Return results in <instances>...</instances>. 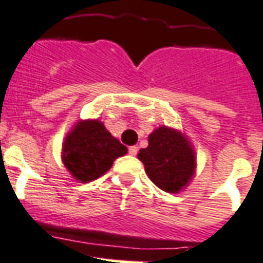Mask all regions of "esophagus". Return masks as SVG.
<instances>
[{
	"label": "esophagus",
	"mask_w": 263,
	"mask_h": 263,
	"mask_svg": "<svg viewBox=\"0 0 263 263\" xmlns=\"http://www.w3.org/2000/svg\"><path fill=\"white\" fill-rule=\"evenodd\" d=\"M137 151H138L137 146H130V148H129V154L132 155V156H134V155H137Z\"/></svg>",
	"instance_id": "obj_1"
}]
</instances>
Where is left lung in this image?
<instances>
[{
	"mask_svg": "<svg viewBox=\"0 0 263 263\" xmlns=\"http://www.w3.org/2000/svg\"><path fill=\"white\" fill-rule=\"evenodd\" d=\"M146 176L164 192L184 191L195 177L196 152L182 132L160 126L148 136V146L138 152Z\"/></svg>",
	"mask_w": 263,
	"mask_h": 263,
	"instance_id": "obj_1",
	"label": "left lung"
}]
</instances>
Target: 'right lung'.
<instances>
[{
	"mask_svg": "<svg viewBox=\"0 0 263 263\" xmlns=\"http://www.w3.org/2000/svg\"><path fill=\"white\" fill-rule=\"evenodd\" d=\"M127 154L99 119L78 121L66 136L62 160L72 178L87 184L108 172L114 160Z\"/></svg>",
	"mask_w": 263,
	"mask_h": 263,
	"instance_id": "add662e5",
	"label": "right lung"
}]
</instances>
